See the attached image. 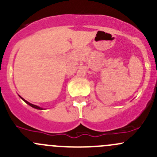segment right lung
<instances>
[{
	"mask_svg": "<svg viewBox=\"0 0 157 157\" xmlns=\"http://www.w3.org/2000/svg\"><path fill=\"white\" fill-rule=\"evenodd\" d=\"M20 98H21V99H23V101H24V102H26V103H27V104H28V105H30V106H31V107H33V108H35V109H42V108H40V107L37 106V105H33V104H32V103H30V102H27V101H26V100H25V99H23V98H22V97H21V96H20Z\"/></svg>",
	"mask_w": 157,
	"mask_h": 157,
	"instance_id": "1",
	"label": "right lung"
}]
</instances>
